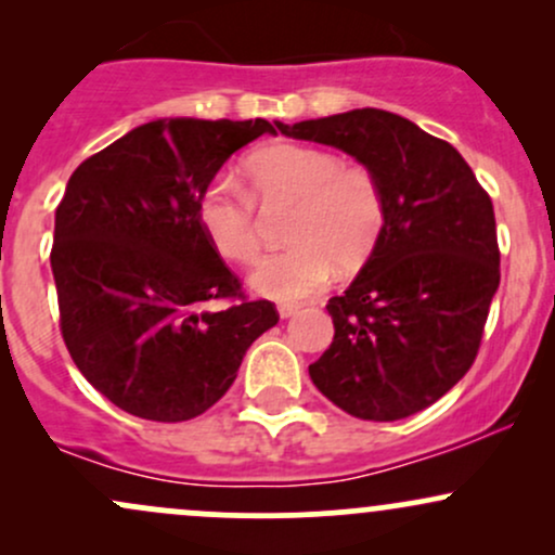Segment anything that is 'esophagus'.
Returning <instances> with one entry per match:
<instances>
[{"mask_svg": "<svg viewBox=\"0 0 555 555\" xmlns=\"http://www.w3.org/2000/svg\"><path fill=\"white\" fill-rule=\"evenodd\" d=\"M299 313V305H295V302H282L279 305V315L282 318H292V315H297Z\"/></svg>", "mask_w": 555, "mask_h": 555, "instance_id": "34e87169", "label": "esophagus"}]
</instances>
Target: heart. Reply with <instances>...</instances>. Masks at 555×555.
Here are the masks:
<instances>
[{
	"instance_id": "obj_1",
	"label": "heart",
	"mask_w": 555,
	"mask_h": 555,
	"mask_svg": "<svg viewBox=\"0 0 555 555\" xmlns=\"http://www.w3.org/2000/svg\"><path fill=\"white\" fill-rule=\"evenodd\" d=\"M250 190L229 177L203 184L195 211L206 240L221 258L253 263L260 256L258 204L295 206L282 253L263 258L250 284L273 299H302L323 289L334 271H349L371 256L386 221L384 184L371 167L341 162L318 145L276 143L245 162Z\"/></svg>"
}]
</instances>
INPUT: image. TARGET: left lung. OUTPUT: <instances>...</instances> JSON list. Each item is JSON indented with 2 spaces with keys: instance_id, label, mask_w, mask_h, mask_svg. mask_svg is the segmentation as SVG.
Masks as SVG:
<instances>
[{
  "instance_id": "8db88e82",
  "label": "left lung",
  "mask_w": 555,
  "mask_h": 555,
  "mask_svg": "<svg viewBox=\"0 0 555 555\" xmlns=\"http://www.w3.org/2000/svg\"><path fill=\"white\" fill-rule=\"evenodd\" d=\"M279 130L354 156L386 195L371 258L328 299L334 341L310 378L352 417L415 415L460 384L480 349L501 282L490 195L454 145L399 114L352 109Z\"/></svg>"
}]
</instances>
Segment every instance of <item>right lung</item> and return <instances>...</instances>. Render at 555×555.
Instances as JSON below:
<instances>
[{
    "label": "right lung",
    "mask_w": 555,
    "mask_h": 555,
    "mask_svg": "<svg viewBox=\"0 0 555 555\" xmlns=\"http://www.w3.org/2000/svg\"><path fill=\"white\" fill-rule=\"evenodd\" d=\"M279 122L156 119L80 164L56 206L52 271L67 352L130 415L182 423L234 384L276 305L247 299L197 224L203 184ZM208 301H229L206 311Z\"/></svg>",
    "instance_id": "right-lung-1"
}]
</instances>
